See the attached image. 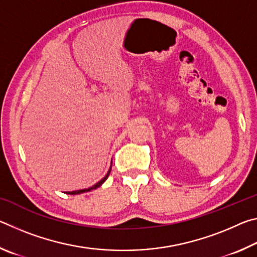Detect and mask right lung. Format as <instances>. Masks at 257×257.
Wrapping results in <instances>:
<instances>
[{
    "label": "right lung",
    "mask_w": 257,
    "mask_h": 257,
    "mask_svg": "<svg viewBox=\"0 0 257 257\" xmlns=\"http://www.w3.org/2000/svg\"><path fill=\"white\" fill-rule=\"evenodd\" d=\"M110 172H111V169L110 170H108V172L106 173V176L103 178V179L101 180V181H98L96 185H94L93 187H90V188H87V189H82V190H76V191H68L67 194H70V195H77V194H81V193H85V191H90V190H93V189H96V188H98L99 186H101L104 181H105L106 179H107V177H108V175H110Z\"/></svg>",
    "instance_id": "right-lung-1"
}]
</instances>
